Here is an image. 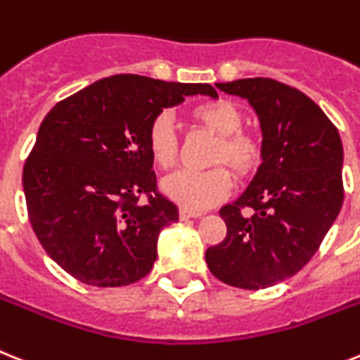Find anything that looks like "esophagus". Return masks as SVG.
I'll use <instances>...</instances> for the list:
<instances>
[{"label":"esophagus","mask_w":360,"mask_h":360,"mask_svg":"<svg viewBox=\"0 0 360 360\" xmlns=\"http://www.w3.org/2000/svg\"><path fill=\"white\" fill-rule=\"evenodd\" d=\"M179 218L181 220H198V218H201V212H195V210H188V209H181Z\"/></svg>","instance_id":"34e87169"}]
</instances>
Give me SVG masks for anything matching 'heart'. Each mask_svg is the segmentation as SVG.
Here are the masks:
<instances>
[{
    "label": "heart",
    "instance_id": "b5f03b06",
    "mask_svg": "<svg viewBox=\"0 0 360 360\" xmlns=\"http://www.w3.org/2000/svg\"><path fill=\"white\" fill-rule=\"evenodd\" d=\"M192 118L218 134L210 162L229 165L238 175H250L261 162L262 148L253 134L242 131V110L229 99H212L195 105ZM146 146L151 160L160 170H172L177 162V134L174 118L168 110H160L151 118L146 131ZM233 188V175L226 166L209 170H181L162 183L165 194L185 209H207L226 200Z\"/></svg>",
    "mask_w": 360,
    "mask_h": 360
}]
</instances>
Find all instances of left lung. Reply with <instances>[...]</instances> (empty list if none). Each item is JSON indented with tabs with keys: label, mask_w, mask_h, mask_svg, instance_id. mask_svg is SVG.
I'll list each match as a JSON object with an SVG mask.
<instances>
[{
	"label": "left lung",
	"mask_w": 360,
	"mask_h": 360,
	"mask_svg": "<svg viewBox=\"0 0 360 360\" xmlns=\"http://www.w3.org/2000/svg\"><path fill=\"white\" fill-rule=\"evenodd\" d=\"M216 86L255 109L262 165L246 192L220 209L227 235L205 251V261L221 283L259 290L296 276L337 220L344 201L342 140L323 110L294 86L270 77Z\"/></svg>",
	"instance_id": "1"
}]
</instances>
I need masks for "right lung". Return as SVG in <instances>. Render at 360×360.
I'll return each instance as SVG.
<instances>
[{"label": "right lung", "mask_w": 360, "mask_h": 360, "mask_svg": "<svg viewBox=\"0 0 360 360\" xmlns=\"http://www.w3.org/2000/svg\"><path fill=\"white\" fill-rule=\"evenodd\" d=\"M195 94L218 98L210 84L120 74L46 114L23 165L27 214L46 253L77 281L122 286L151 271L159 233L179 210L157 188L146 131Z\"/></svg>", "instance_id": "1"}]
</instances>
